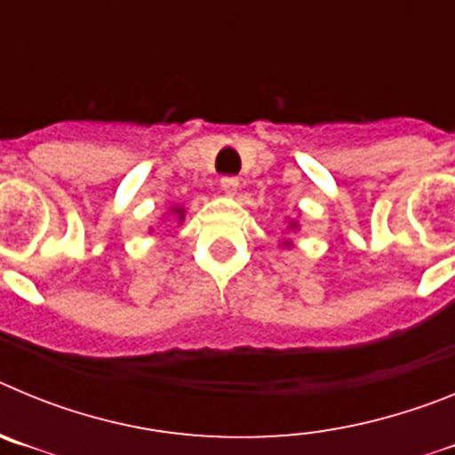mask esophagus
<instances>
[{"label": "esophagus", "mask_w": 455, "mask_h": 455, "mask_svg": "<svg viewBox=\"0 0 455 455\" xmlns=\"http://www.w3.org/2000/svg\"><path fill=\"white\" fill-rule=\"evenodd\" d=\"M220 188H223L228 196H236V191H239V178H235V175H225V178L220 180Z\"/></svg>", "instance_id": "34e87169"}]
</instances>
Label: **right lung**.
Masks as SVG:
<instances>
[{
	"instance_id": "right-lung-1",
	"label": "right lung",
	"mask_w": 455,
	"mask_h": 455,
	"mask_svg": "<svg viewBox=\"0 0 455 455\" xmlns=\"http://www.w3.org/2000/svg\"><path fill=\"white\" fill-rule=\"evenodd\" d=\"M178 216H180V219H182V216H184V212H182V209H178Z\"/></svg>"
}]
</instances>
